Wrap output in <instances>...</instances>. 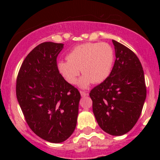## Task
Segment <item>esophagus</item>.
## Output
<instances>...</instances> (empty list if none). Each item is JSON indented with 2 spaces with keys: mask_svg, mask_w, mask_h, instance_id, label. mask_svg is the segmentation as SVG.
<instances>
[{
  "mask_svg": "<svg viewBox=\"0 0 160 160\" xmlns=\"http://www.w3.org/2000/svg\"><path fill=\"white\" fill-rule=\"evenodd\" d=\"M80 94H81L82 97H85V96H88V93L87 92L83 91V90H80Z\"/></svg>",
  "mask_w": 160,
  "mask_h": 160,
  "instance_id": "esophagus-1",
  "label": "esophagus"
}]
</instances>
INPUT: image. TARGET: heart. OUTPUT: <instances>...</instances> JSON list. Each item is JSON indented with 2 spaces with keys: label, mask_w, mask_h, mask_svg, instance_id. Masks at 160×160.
<instances>
[{
  "label": "heart",
  "mask_w": 160,
  "mask_h": 160,
  "mask_svg": "<svg viewBox=\"0 0 160 160\" xmlns=\"http://www.w3.org/2000/svg\"><path fill=\"white\" fill-rule=\"evenodd\" d=\"M67 61L58 62V70L70 84L77 83L81 70L83 74L80 87L87 88L93 82L100 83L111 75L115 53L108 42H87L79 45L67 55Z\"/></svg>",
  "instance_id": "1"
}]
</instances>
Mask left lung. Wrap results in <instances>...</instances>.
Wrapping results in <instances>:
<instances>
[{
	"label": "left lung",
	"mask_w": 160,
	"mask_h": 160,
	"mask_svg": "<svg viewBox=\"0 0 160 160\" xmlns=\"http://www.w3.org/2000/svg\"><path fill=\"white\" fill-rule=\"evenodd\" d=\"M116 59L111 75L90 90L93 112L101 129L111 135L126 134L140 117L146 98L144 72L130 49L112 40Z\"/></svg>",
	"instance_id": "1"
}]
</instances>
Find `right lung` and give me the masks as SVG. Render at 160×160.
<instances>
[{"mask_svg":"<svg viewBox=\"0 0 160 160\" xmlns=\"http://www.w3.org/2000/svg\"><path fill=\"white\" fill-rule=\"evenodd\" d=\"M62 43L42 42L22 62L16 80V95L27 124L46 141L59 143L74 132L80 93L58 70Z\"/></svg>","mask_w":160,"mask_h":160,"instance_id":"add662e5","label":"right lung"}]
</instances>
